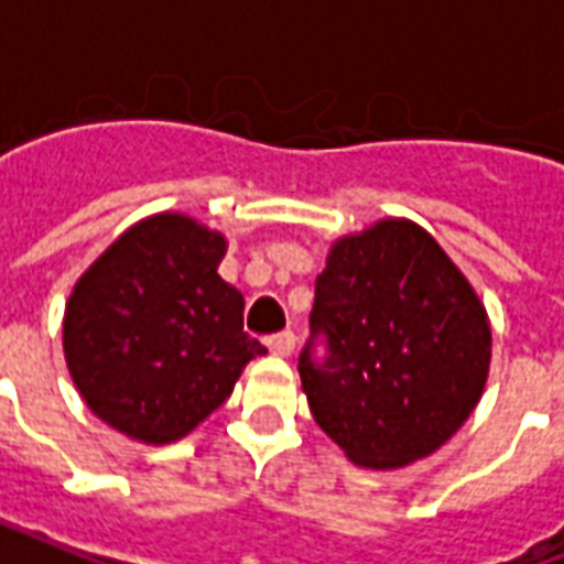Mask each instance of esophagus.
I'll return each mask as SVG.
<instances>
[{
    "instance_id": "obj_1",
    "label": "esophagus",
    "mask_w": 564,
    "mask_h": 564,
    "mask_svg": "<svg viewBox=\"0 0 564 564\" xmlns=\"http://www.w3.org/2000/svg\"><path fill=\"white\" fill-rule=\"evenodd\" d=\"M265 346H269V351H272V355H278V358H290L292 349H295V334H292V330L272 334V337L265 339Z\"/></svg>"
}]
</instances>
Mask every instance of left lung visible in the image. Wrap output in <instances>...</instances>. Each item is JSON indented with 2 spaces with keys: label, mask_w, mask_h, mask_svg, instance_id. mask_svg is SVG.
I'll list each match as a JSON object with an SVG mask.
<instances>
[{
  "label": "left lung",
  "mask_w": 564,
  "mask_h": 564,
  "mask_svg": "<svg viewBox=\"0 0 564 564\" xmlns=\"http://www.w3.org/2000/svg\"><path fill=\"white\" fill-rule=\"evenodd\" d=\"M488 364L485 307L423 227L390 218L330 248L299 372L351 462L384 470L435 453L482 397Z\"/></svg>",
  "instance_id": "obj_1"
}]
</instances>
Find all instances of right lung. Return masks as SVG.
<instances>
[{
	"instance_id": "1",
	"label": "right lung",
	"mask_w": 564,
	"mask_h": 564,
	"mask_svg": "<svg viewBox=\"0 0 564 564\" xmlns=\"http://www.w3.org/2000/svg\"><path fill=\"white\" fill-rule=\"evenodd\" d=\"M225 236L177 213L129 227L82 274L64 358L94 414L144 444L186 437L265 346L242 328V292L218 278Z\"/></svg>"
}]
</instances>
